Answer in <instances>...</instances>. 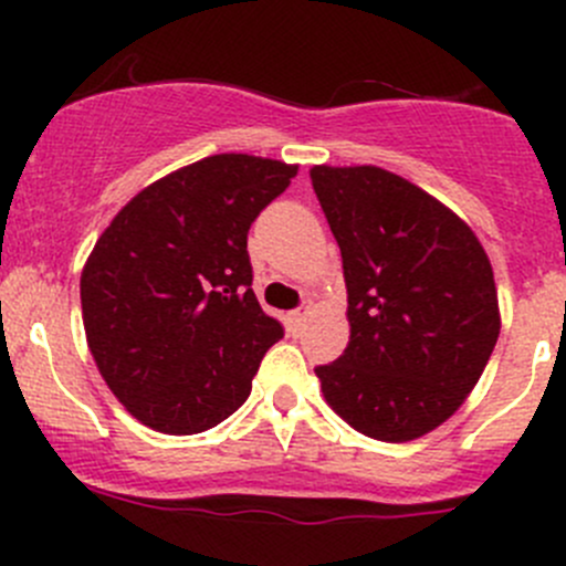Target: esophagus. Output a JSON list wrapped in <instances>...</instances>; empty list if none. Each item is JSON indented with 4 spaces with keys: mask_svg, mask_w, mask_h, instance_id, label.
I'll list each match as a JSON object with an SVG mask.
<instances>
[{
    "mask_svg": "<svg viewBox=\"0 0 566 566\" xmlns=\"http://www.w3.org/2000/svg\"><path fill=\"white\" fill-rule=\"evenodd\" d=\"M306 317H310V310H306V306H298V310H293L290 312V331H293V334H298L301 328H304V323H306Z\"/></svg>",
    "mask_w": 566,
    "mask_h": 566,
    "instance_id": "esophagus-1",
    "label": "esophagus"
}]
</instances>
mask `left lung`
<instances>
[{"label":"left lung","mask_w":566,"mask_h":566,"mask_svg":"<svg viewBox=\"0 0 566 566\" xmlns=\"http://www.w3.org/2000/svg\"><path fill=\"white\" fill-rule=\"evenodd\" d=\"M342 251L350 342L317 367L325 402L364 436L405 443L465 402L501 331L482 243L458 213L380 167H312Z\"/></svg>","instance_id":"1"}]
</instances>
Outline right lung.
Wrapping results in <instances>:
<instances>
[{"mask_svg":"<svg viewBox=\"0 0 566 566\" xmlns=\"http://www.w3.org/2000/svg\"><path fill=\"white\" fill-rule=\"evenodd\" d=\"M295 164L221 153L142 188L82 271V317L98 373L134 419L205 432L247 402L284 336L251 290V221Z\"/></svg>","mask_w":566,"mask_h":566,"instance_id":"add662e5","label":"right lung"}]
</instances>
